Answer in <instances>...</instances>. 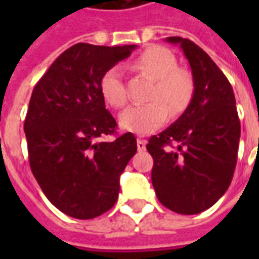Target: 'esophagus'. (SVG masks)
<instances>
[{"mask_svg":"<svg viewBox=\"0 0 259 259\" xmlns=\"http://www.w3.org/2000/svg\"><path fill=\"white\" fill-rule=\"evenodd\" d=\"M146 144H147L146 140H143V139H137V150H139V151H144V150H146Z\"/></svg>","mask_w":259,"mask_h":259,"instance_id":"34e87169","label":"esophagus"}]
</instances>
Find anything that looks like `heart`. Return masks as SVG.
<instances>
[{
    "label": "heart",
    "mask_w": 259,
    "mask_h": 259,
    "mask_svg": "<svg viewBox=\"0 0 259 259\" xmlns=\"http://www.w3.org/2000/svg\"><path fill=\"white\" fill-rule=\"evenodd\" d=\"M178 62L168 48L151 46L132 62L136 72L154 79L147 98L150 102L133 105L120 113L119 126L136 135H148L161 127L169 111L180 113L189 107L194 94V80ZM100 93L112 108H122L127 101V91L118 66L107 69L100 79Z\"/></svg>",
    "instance_id": "obj_1"
}]
</instances>
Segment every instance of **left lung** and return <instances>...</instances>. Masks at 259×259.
Segmentation results:
<instances>
[{
    "instance_id": "1",
    "label": "left lung",
    "mask_w": 259,
    "mask_h": 259,
    "mask_svg": "<svg viewBox=\"0 0 259 259\" xmlns=\"http://www.w3.org/2000/svg\"><path fill=\"white\" fill-rule=\"evenodd\" d=\"M189 61L194 94L175 123L148 140L151 180L158 200L170 211L194 215L211 208L233 179L240 120L232 85L197 44L168 37Z\"/></svg>"
}]
</instances>
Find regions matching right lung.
<instances>
[{
	"label": "right lung",
	"instance_id": "right-lung-1",
	"mask_svg": "<svg viewBox=\"0 0 259 259\" xmlns=\"http://www.w3.org/2000/svg\"><path fill=\"white\" fill-rule=\"evenodd\" d=\"M136 46L74 44L37 81L25 119L29 162L51 204L76 219H93L118 200L119 178L137 151L133 133L113 141L116 120L100 79Z\"/></svg>",
	"mask_w": 259,
	"mask_h": 259
}]
</instances>
